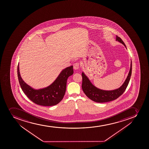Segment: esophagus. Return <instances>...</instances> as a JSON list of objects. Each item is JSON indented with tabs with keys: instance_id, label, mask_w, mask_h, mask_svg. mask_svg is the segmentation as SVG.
Returning a JSON list of instances; mask_svg holds the SVG:
<instances>
[{
	"instance_id": "34e87169",
	"label": "esophagus",
	"mask_w": 149,
	"mask_h": 149,
	"mask_svg": "<svg viewBox=\"0 0 149 149\" xmlns=\"http://www.w3.org/2000/svg\"><path fill=\"white\" fill-rule=\"evenodd\" d=\"M73 68L75 70L78 69L79 68V63H74Z\"/></svg>"
}]
</instances>
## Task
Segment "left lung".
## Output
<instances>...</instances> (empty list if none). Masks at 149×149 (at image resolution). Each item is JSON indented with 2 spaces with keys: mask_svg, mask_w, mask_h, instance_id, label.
<instances>
[{
  "mask_svg": "<svg viewBox=\"0 0 149 149\" xmlns=\"http://www.w3.org/2000/svg\"><path fill=\"white\" fill-rule=\"evenodd\" d=\"M116 40L119 42L120 43H122L126 47V45L124 43V42L120 37H118V36H116ZM132 68L131 62L128 75L127 76V78L126 79L125 81H124L123 84H122V86L119 87V88L111 91H105L97 88L92 84L88 78L83 72L81 74L83 79L81 87L83 91L87 97L94 102H97L102 103L115 100L120 97L124 93V92L125 91L131 76Z\"/></svg>",
  "mask_w": 149,
  "mask_h": 149,
  "instance_id": "left-lung-1",
  "label": "left lung"
}]
</instances>
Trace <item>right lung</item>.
<instances>
[{
    "label": "right lung",
    "instance_id": "right-lung-1",
    "mask_svg": "<svg viewBox=\"0 0 149 149\" xmlns=\"http://www.w3.org/2000/svg\"><path fill=\"white\" fill-rule=\"evenodd\" d=\"M73 68L72 65L63 69L50 86L39 90L32 88L22 80L19 72V63L17 65L18 79L22 91L30 100L42 106H53L63 99L66 91L67 80L73 74Z\"/></svg>",
    "mask_w": 149,
    "mask_h": 149
}]
</instances>
